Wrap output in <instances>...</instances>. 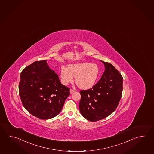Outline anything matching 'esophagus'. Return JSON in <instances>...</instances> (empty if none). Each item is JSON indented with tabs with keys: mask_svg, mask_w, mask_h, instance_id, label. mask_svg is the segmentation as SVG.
Wrapping results in <instances>:
<instances>
[{
	"mask_svg": "<svg viewBox=\"0 0 154 154\" xmlns=\"http://www.w3.org/2000/svg\"><path fill=\"white\" fill-rule=\"evenodd\" d=\"M75 91H74V90H73L72 89H70V90H69V92H70V93L71 94H72L73 93H74Z\"/></svg>",
	"mask_w": 154,
	"mask_h": 154,
	"instance_id": "34e87169",
	"label": "esophagus"
}]
</instances>
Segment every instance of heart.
Instances as JSON below:
<instances>
[{
	"instance_id": "1",
	"label": "heart",
	"mask_w": 154,
	"mask_h": 154,
	"mask_svg": "<svg viewBox=\"0 0 154 154\" xmlns=\"http://www.w3.org/2000/svg\"><path fill=\"white\" fill-rule=\"evenodd\" d=\"M100 73L99 67L96 63H72L67 67H61L60 70L61 81L64 85L71 83L75 77L79 88L88 89L94 86Z\"/></svg>"
}]
</instances>
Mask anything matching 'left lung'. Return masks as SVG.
I'll use <instances>...</instances> for the list:
<instances>
[{"instance_id": "left-lung-1", "label": "left lung", "mask_w": 154, "mask_h": 154, "mask_svg": "<svg viewBox=\"0 0 154 154\" xmlns=\"http://www.w3.org/2000/svg\"><path fill=\"white\" fill-rule=\"evenodd\" d=\"M105 71L97 84L80 91V112L88 121L95 122L109 116L116 110L121 98L123 77L111 63L103 61Z\"/></svg>"}]
</instances>
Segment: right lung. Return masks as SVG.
I'll list each match as a JSON object with an SVG mask.
<instances>
[{"label": "right lung", "instance_id": "1", "mask_svg": "<svg viewBox=\"0 0 154 154\" xmlns=\"http://www.w3.org/2000/svg\"><path fill=\"white\" fill-rule=\"evenodd\" d=\"M19 91L24 107L42 119L57 116L70 94L69 88L61 83L45 60L35 61L22 70Z\"/></svg>", "mask_w": 154, "mask_h": 154}]
</instances>
